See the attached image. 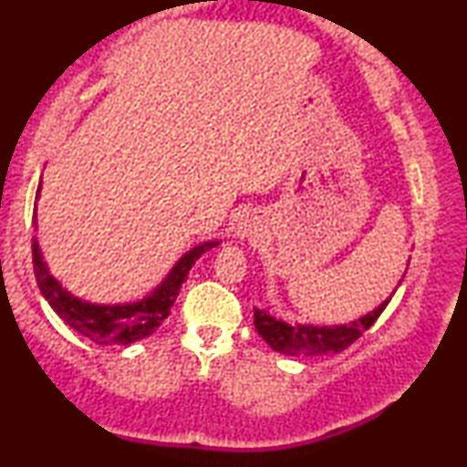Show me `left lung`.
I'll use <instances>...</instances> for the list:
<instances>
[{
    "mask_svg": "<svg viewBox=\"0 0 467 467\" xmlns=\"http://www.w3.org/2000/svg\"><path fill=\"white\" fill-rule=\"evenodd\" d=\"M391 297L385 299L379 308L361 317L359 321L350 325H337V327H310V325H286L276 321L264 310H254V327L261 337L270 344L274 350L285 355H325L340 353L350 344L359 340L366 331L382 315Z\"/></svg>",
    "mask_w": 467,
    "mask_h": 467,
    "instance_id": "1",
    "label": "left lung"
}]
</instances>
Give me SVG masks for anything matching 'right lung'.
<instances>
[{
    "mask_svg": "<svg viewBox=\"0 0 467 467\" xmlns=\"http://www.w3.org/2000/svg\"><path fill=\"white\" fill-rule=\"evenodd\" d=\"M37 193H40V189H37ZM208 246H214V242L197 246L191 253L184 254V257L176 264L174 270L170 272V276L165 278V283L159 286L152 296L142 299L140 304L130 306H95L69 296V293L48 274L47 265H44L42 261L37 240L31 242V253H34V272L37 286H40L42 296L47 297L50 308H53L76 334L85 336L87 340L101 344V347H108V344L114 347V344H131L136 340H142L146 336L155 334L159 325L168 318L191 265L195 264V259L200 257Z\"/></svg>",
    "mask_w": 467,
    "mask_h": 467,
    "instance_id": "obj_1",
    "label": "right lung"
}]
</instances>
